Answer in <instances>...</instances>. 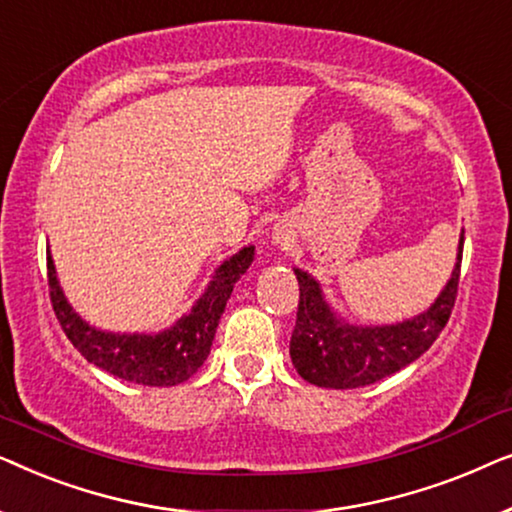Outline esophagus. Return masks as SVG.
<instances>
[{
  "label": "esophagus",
  "instance_id": "obj_1",
  "mask_svg": "<svg viewBox=\"0 0 512 512\" xmlns=\"http://www.w3.org/2000/svg\"><path fill=\"white\" fill-rule=\"evenodd\" d=\"M272 240H275V244H279V247H286V244L291 242V235L282 228H275V237H272Z\"/></svg>",
  "mask_w": 512,
  "mask_h": 512
}]
</instances>
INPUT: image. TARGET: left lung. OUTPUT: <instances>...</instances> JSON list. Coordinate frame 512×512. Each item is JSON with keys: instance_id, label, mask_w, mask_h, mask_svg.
<instances>
[{"instance_id": "obj_1", "label": "left lung", "mask_w": 512, "mask_h": 512, "mask_svg": "<svg viewBox=\"0 0 512 512\" xmlns=\"http://www.w3.org/2000/svg\"><path fill=\"white\" fill-rule=\"evenodd\" d=\"M464 230L459 237L457 263L445 289L431 307L398 324H349L328 303L321 284L310 272L293 268L300 286L298 319L291 335V361L298 375L326 389L366 387L394 375L419 359L450 319L459 286Z\"/></svg>"}]
</instances>
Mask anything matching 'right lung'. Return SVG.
Masks as SVG:
<instances>
[{
  "mask_svg": "<svg viewBox=\"0 0 512 512\" xmlns=\"http://www.w3.org/2000/svg\"><path fill=\"white\" fill-rule=\"evenodd\" d=\"M53 312L72 345L97 368L144 387H174L186 382L207 361L219 319L233 286L254 261V247H242L214 270L212 282L195 300L191 312L160 333H111L90 326L69 305L58 282L51 249L46 256Z\"/></svg>",
  "mask_w": 512,
  "mask_h": 512,
  "instance_id": "right-lung-1",
  "label": "right lung"
}]
</instances>
